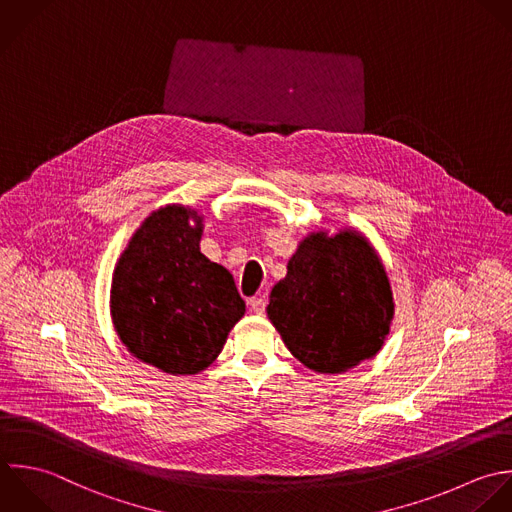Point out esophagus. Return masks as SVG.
<instances>
[{"instance_id":"esophagus-1","label":"esophagus","mask_w":512,"mask_h":512,"mask_svg":"<svg viewBox=\"0 0 512 512\" xmlns=\"http://www.w3.org/2000/svg\"><path fill=\"white\" fill-rule=\"evenodd\" d=\"M265 307H267L265 297H253V299H249V309H251V313L263 315V313H265Z\"/></svg>"}]
</instances>
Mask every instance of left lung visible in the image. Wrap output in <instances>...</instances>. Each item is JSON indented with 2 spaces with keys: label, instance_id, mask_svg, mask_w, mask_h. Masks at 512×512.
Wrapping results in <instances>:
<instances>
[{
  "label": "left lung",
  "instance_id": "8db88e82",
  "mask_svg": "<svg viewBox=\"0 0 512 512\" xmlns=\"http://www.w3.org/2000/svg\"><path fill=\"white\" fill-rule=\"evenodd\" d=\"M393 315L385 265L355 229L309 233L267 305V317L291 355L321 375H339L373 359Z\"/></svg>",
  "mask_w": 512,
  "mask_h": 512
}]
</instances>
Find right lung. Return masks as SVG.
<instances>
[{"label":"right lung","instance_id":"add662e5","mask_svg":"<svg viewBox=\"0 0 512 512\" xmlns=\"http://www.w3.org/2000/svg\"><path fill=\"white\" fill-rule=\"evenodd\" d=\"M203 215L153 211L133 233L111 279V321L127 351L167 375H197L245 315L233 275L201 249Z\"/></svg>","mask_w":512,"mask_h":512}]
</instances>
